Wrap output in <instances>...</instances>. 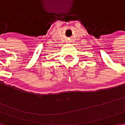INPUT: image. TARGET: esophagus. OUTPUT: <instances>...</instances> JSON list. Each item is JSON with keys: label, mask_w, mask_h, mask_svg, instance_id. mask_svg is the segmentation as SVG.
<instances>
[{"label": "esophagus", "mask_w": 125, "mask_h": 125, "mask_svg": "<svg viewBox=\"0 0 125 125\" xmlns=\"http://www.w3.org/2000/svg\"><path fill=\"white\" fill-rule=\"evenodd\" d=\"M66 42H71V40H68Z\"/></svg>", "instance_id": "obj_1"}]
</instances>
